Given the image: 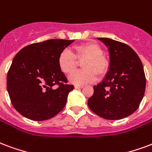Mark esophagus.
<instances>
[{"instance_id": "obj_1", "label": "esophagus", "mask_w": 152, "mask_h": 152, "mask_svg": "<svg viewBox=\"0 0 152 152\" xmlns=\"http://www.w3.org/2000/svg\"><path fill=\"white\" fill-rule=\"evenodd\" d=\"M83 88V85H75V88H76V89H80V88Z\"/></svg>"}]
</instances>
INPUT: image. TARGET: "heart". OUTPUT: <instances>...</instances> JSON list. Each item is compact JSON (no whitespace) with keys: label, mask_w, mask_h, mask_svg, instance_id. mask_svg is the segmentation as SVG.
I'll return each mask as SVG.
<instances>
[{"label":"heart","mask_w":152,"mask_h":152,"mask_svg":"<svg viewBox=\"0 0 152 152\" xmlns=\"http://www.w3.org/2000/svg\"><path fill=\"white\" fill-rule=\"evenodd\" d=\"M82 62L84 70L76 72L70 76V81L76 85L93 83L97 75L102 77L110 69V62L102 54V48L95 42H86L76 46L73 54L68 50H62L58 56V66L63 73L70 75L75 72L78 61Z\"/></svg>","instance_id":"heart-1"}]
</instances>
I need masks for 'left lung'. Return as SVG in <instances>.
Returning <instances> with one entry per match:
<instances>
[{"mask_svg":"<svg viewBox=\"0 0 152 152\" xmlns=\"http://www.w3.org/2000/svg\"><path fill=\"white\" fill-rule=\"evenodd\" d=\"M109 47L110 71L102 83L93 87L88 104L96 115L108 120L124 118L139 108L144 96L146 76L135 51L126 43L99 38Z\"/></svg>","mask_w":152,"mask_h":152,"instance_id":"left-lung-1","label":"left lung"}]
</instances>
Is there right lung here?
I'll return each mask as SVG.
<instances>
[{
	"label": "right lung",
	"instance_id": "add662e5",
	"mask_svg": "<svg viewBox=\"0 0 152 152\" xmlns=\"http://www.w3.org/2000/svg\"><path fill=\"white\" fill-rule=\"evenodd\" d=\"M74 40L49 39L23 48L7 74V90L19 113L34 121L56 116L74 88L58 66V56Z\"/></svg>",
	"mask_w": 152,
	"mask_h": 152
}]
</instances>
